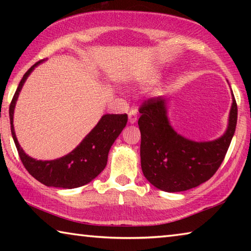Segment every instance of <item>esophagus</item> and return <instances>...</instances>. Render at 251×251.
I'll use <instances>...</instances> for the list:
<instances>
[{
  "instance_id": "1",
  "label": "esophagus",
  "mask_w": 251,
  "mask_h": 251,
  "mask_svg": "<svg viewBox=\"0 0 251 251\" xmlns=\"http://www.w3.org/2000/svg\"><path fill=\"white\" fill-rule=\"evenodd\" d=\"M128 122L129 124H135L137 122V109L131 108L128 113Z\"/></svg>"
}]
</instances>
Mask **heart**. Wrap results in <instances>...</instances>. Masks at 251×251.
<instances>
[{
    "instance_id": "1",
    "label": "heart",
    "mask_w": 251,
    "mask_h": 251,
    "mask_svg": "<svg viewBox=\"0 0 251 251\" xmlns=\"http://www.w3.org/2000/svg\"><path fill=\"white\" fill-rule=\"evenodd\" d=\"M159 78H160L159 73H151L146 75L145 77L142 79V84L145 85V86H152V85L158 83Z\"/></svg>"
}]
</instances>
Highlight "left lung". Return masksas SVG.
<instances>
[{
	"instance_id": "left-lung-1",
	"label": "left lung",
	"mask_w": 251,
	"mask_h": 251,
	"mask_svg": "<svg viewBox=\"0 0 251 251\" xmlns=\"http://www.w3.org/2000/svg\"><path fill=\"white\" fill-rule=\"evenodd\" d=\"M237 112L232 94L228 126L224 135L214 141L195 142L173 128L167 115L166 100L157 97L146 100L139 108L138 120L142 137L141 165L146 179L167 193L185 192L207 181L226 156L235 134Z\"/></svg>"
}]
</instances>
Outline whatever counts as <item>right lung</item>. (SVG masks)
Wrapping results in <instances>:
<instances>
[{
  "mask_svg": "<svg viewBox=\"0 0 251 251\" xmlns=\"http://www.w3.org/2000/svg\"><path fill=\"white\" fill-rule=\"evenodd\" d=\"M45 59L37 62L24 74L21 79L13 100L10 105V122L12 137L18 148L20 158L24 167L42 184L49 187L72 189L91 182L104 171L107 164L110 147L120 136L127 124L126 114H105L96 126L69 154L53 160H37L26 155L16 138L13 116L16 100L25 80L37 65Z\"/></svg>",
  "mask_w": 251,
  "mask_h": 251,
  "instance_id": "1",
  "label": "right lung"
}]
</instances>
